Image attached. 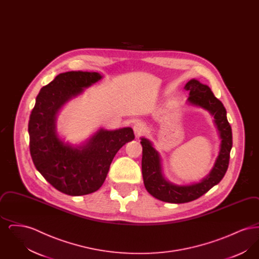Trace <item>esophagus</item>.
<instances>
[{
	"label": "esophagus",
	"instance_id": "1",
	"mask_svg": "<svg viewBox=\"0 0 259 259\" xmlns=\"http://www.w3.org/2000/svg\"><path fill=\"white\" fill-rule=\"evenodd\" d=\"M146 131H147V129L144 124L138 122L134 125V132H135L136 136L139 137V136L143 135L146 133Z\"/></svg>",
	"mask_w": 259,
	"mask_h": 259
}]
</instances>
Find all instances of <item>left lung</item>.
I'll use <instances>...</instances> for the list:
<instances>
[{"label": "left lung", "mask_w": 259, "mask_h": 259, "mask_svg": "<svg viewBox=\"0 0 259 259\" xmlns=\"http://www.w3.org/2000/svg\"><path fill=\"white\" fill-rule=\"evenodd\" d=\"M189 92L188 104L209 111L213 116L222 140L219 156L209 175L200 183L178 185L166 180L162 174L160 154L152 147L151 142L141 138L143 147L142 172L144 184L148 193L163 202L182 204L196 200L218 185L227 171L230 150L232 148V130L226 117V110L222 102L214 97L210 88L197 79H190L185 87Z\"/></svg>", "instance_id": "left-lung-1"}]
</instances>
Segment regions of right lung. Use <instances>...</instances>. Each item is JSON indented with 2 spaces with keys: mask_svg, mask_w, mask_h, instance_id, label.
<instances>
[{
  "mask_svg": "<svg viewBox=\"0 0 259 259\" xmlns=\"http://www.w3.org/2000/svg\"><path fill=\"white\" fill-rule=\"evenodd\" d=\"M103 76L95 72L59 74L42 87L30 114V153L37 171L60 192L71 196L97 191L104 184L116 152L135 139L132 128H101L80 146L61 140L56 118L62 107Z\"/></svg>",
  "mask_w": 259,
  "mask_h": 259,
  "instance_id": "right-lung-1",
  "label": "right lung"
}]
</instances>
